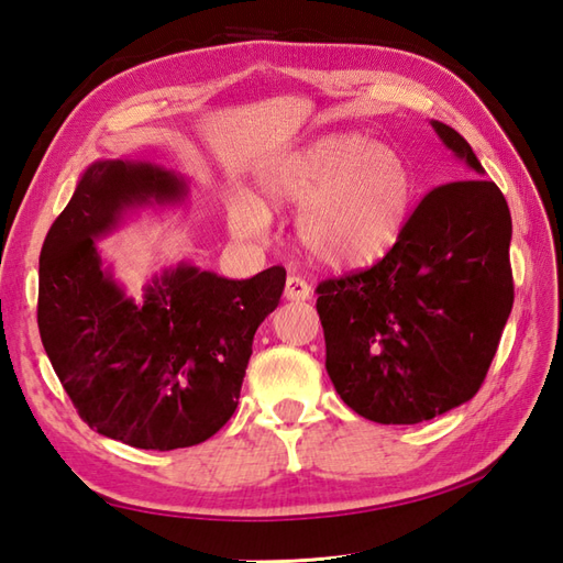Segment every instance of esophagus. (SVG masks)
<instances>
[{"mask_svg": "<svg viewBox=\"0 0 563 563\" xmlns=\"http://www.w3.org/2000/svg\"><path fill=\"white\" fill-rule=\"evenodd\" d=\"M285 297L292 302H305L312 297V285H309L300 275H288V283H285Z\"/></svg>", "mask_w": 563, "mask_h": 563, "instance_id": "obj_1", "label": "esophagus"}]
</instances>
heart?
I'll use <instances>...</instances> for the list:
<instances>
[{
	"mask_svg": "<svg viewBox=\"0 0 563 563\" xmlns=\"http://www.w3.org/2000/svg\"><path fill=\"white\" fill-rule=\"evenodd\" d=\"M271 206H302L297 236L307 254L331 268H357L385 256L413 206L416 181L401 154L365 135H327L273 164L261 176ZM239 236L268 230V214L251 198L230 202Z\"/></svg>",
	"mask_w": 563,
	"mask_h": 563,
	"instance_id": "obj_1",
	"label": "heart"
}]
</instances>
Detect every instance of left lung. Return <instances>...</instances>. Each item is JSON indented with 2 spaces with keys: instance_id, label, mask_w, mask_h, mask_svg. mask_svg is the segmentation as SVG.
I'll return each instance as SVG.
<instances>
[{
  "instance_id": "obj_1",
  "label": "left lung",
  "mask_w": 563,
  "mask_h": 563,
  "mask_svg": "<svg viewBox=\"0 0 563 563\" xmlns=\"http://www.w3.org/2000/svg\"><path fill=\"white\" fill-rule=\"evenodd\" d=\"M433 128L484 174L457 130ZM476 174L426 194L373 266L317 285L329 377L369 421H430L470 401L492 367L512 309V222L500 188Z\"/></svg>"
}]
</instances>
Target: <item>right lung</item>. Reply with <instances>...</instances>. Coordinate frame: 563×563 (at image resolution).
<instances>
[{
    "label": "right lung",
    "instance_id": "add662e5",
    "mask_svg": "<svg viewBox=\"0 0 563 563\" xmlns=\"http://www.w3.org/2000/svg\"><path fill=\"white\" fill-rule=\"evenodd\" d=\"M184 184L152 164H91L41 249L38 329L55 375L84 423L140 450L208 440L230 421L258 324L280 302L285 268L227 280L178 266L142 305L101 268L93 236Z\"/></svg>",
    "mask_w": 563,
    "mask_h": 563
}]
</instances>
